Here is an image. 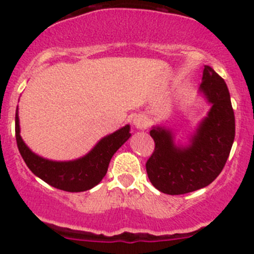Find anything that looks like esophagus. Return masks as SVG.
Here are the masks:
<instances>
[{
	"instance_id": "esophagus-1",
	"label": "esophagus",
	"mask_w": 254,
	"mask_h": 254,
	"mask_svg": "<svg viewBox=\"0 0 254 254\" xmlns=\"http://www.w3.org/2000/svg\"><path fill=\"white\" fill-rule=\"evenodd\" d=\"M132 123H134L135 127H136L137 129H140V130L146 129V127H147V125H148L147 118L142 117V115H137V117H135L134 120H132Z\"/></svg>"
}]
</instances>
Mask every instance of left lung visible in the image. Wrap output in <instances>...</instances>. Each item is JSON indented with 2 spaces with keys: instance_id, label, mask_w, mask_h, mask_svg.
I'll use <instances>...</instances> for the list:
<instances>
[{
  "instance_id": "left-lung-1",
  "label": "left lung",
  "mask_w": 254,
  "mask_h": 254,
  "mask_svg": "<svg viewBox=\"0 0 254 254\" xmlns=\"http://www.w3.org/2000/svg\"><path fill=\"white\" fill-rule=\"evenodd\" d=\"M200 89L212 107L189 147H176L172 134L162 127L150 131L155 150L146 162V172L152 186L165 194L179 195L209 186L229 158L235 140L229 89L210 66L204 67Z\"/></svg>"
}]
</instances>
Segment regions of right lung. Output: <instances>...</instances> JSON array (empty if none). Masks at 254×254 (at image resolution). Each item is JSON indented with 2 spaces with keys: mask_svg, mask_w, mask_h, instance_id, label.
<instances>
[{
  "mask_svg": "<svg viewBox=\"0 0 254 254\" xmlns=\"http://www.w3.org/2000/svg\"><path fill=\"white\" fill-rule=\"evenodd\" d=\"M130 127H122L96 145L84 157L70 162H55L33 153L19 135V120L16 113V140L25 165L35 176L54 188L71 193L93 188L106 176L109 162L118 148L130 137Z\"/></svg>",
  "mask_w": 254,
  "mask_h": 254,
  "instance_id": "obj_1",
  "label": "right lung"
}]
</instances>
